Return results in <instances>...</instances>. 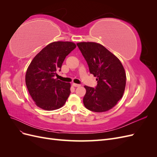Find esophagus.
<instances>
[{
    "mask_svg": "<svg viewBox=\"0 0 157 157\" xmlns=\"http://www.w3.org/2000/svg\"><path fill=\"white\" fill-rule=\"evenodd\" d=\"M72 85H73V86H75V87H79V86H80V84H75V83H73Z\"/></svg>",
    "mask_w": 157,
    "mask_h": 157,
    "instance_id": "1",
    "label": "esophagus"
}]
</instances>
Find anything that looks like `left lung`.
Wrapping results in <instances>:
<instances>
[{
	"label": "left lung",
	"instance_id": "obj_1",
	"mask_svg": "<svg viewBox=\"0 0 157 157\" xmlns=\"http://www.w3.org/2000/svg\"><path fill=\"white\" fill-rule=\"evenodd\" d=\"M77 44L87 61L90 73L97 77L98 81L96 88L84 86L85 107L98 113L110 110L124 92L126 75L124 67L117 56L100 44L81 42Z\"/></svg>",
	"mask_w": 157,
	"mask_h": 157
}]
</instances>
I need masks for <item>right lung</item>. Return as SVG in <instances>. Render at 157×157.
<instances>
[{"mask_svg":"<svg viewBox=\"0 0 157 157\" xmlns=\"http://www.w3.org/2000/svg\"><path fill=\"white\" fill-rule=\"evenodd\" d=\"M73 42L57 41L47 45L33 59L25 74V84L35 105L46 111L63 107L71 93V84L54 78L70 52Z\"/></svg>","mask_w":157,"mask_h":157,"instance_id":"add662e5","label":"right lung"}]
</instances>
